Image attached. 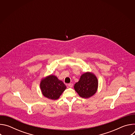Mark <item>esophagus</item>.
<instances>
[{
    "label": "esophagus",
    "instance_id": "obj_1",
    "mask_svg": "<svg viewBox=\"0 0 135 135\" xmlns=\"http://www.w3.org/2000/svg\"><path fill=\"white\" fill-rule=\"evenodd\" d=\"M68 86L69 87H70V88H72L73 86V83H69V84H68Z\"/></svg>",
    "mask_w": 135,
    "mask_h": 135
}]
</instances>
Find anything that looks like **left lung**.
I'll return each instance as SVG.
<instances>
[{"mask_svg":"<svg viewBox=\"0 0 135 135\" xmlns=\"http://www.w3.org/2000/svg\"><path fill=\"white\" fill-rule=\"evenodd\" d=\"M98 80L92 73L83 74L78 82L74 85V89L80 97L88 98L94 95L98 88Z\"/></svg>","mask_w":135,"mask_h":135,"instance_id":"left-lung-1","label":"left lung"}]
</instances>
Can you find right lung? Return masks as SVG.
Returning a JSON list of instances; mask_svg holds the SVG:
<instances>
[{
  "label": "right lung",
  "mask_w": 135,
  "mask_h": 135,
  "mask_svg": "<svg viewBox=\"0 0 135 135\" xmlns=\"http://www.w3.org/2000/svg\"><path fill=\"white\" fill-rule=\"evenodd\" d=\"M40 87L45 97L52 100L58 99L66 89L65 84L52 75L42 80Z\"/></svg>",
  "instance_id": "add662e5"
}]
</instances>
